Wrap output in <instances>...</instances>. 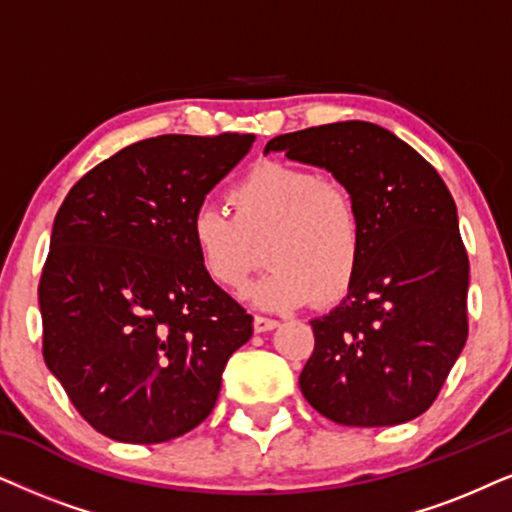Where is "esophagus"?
I'll list each match as a JSON object with an SVG mask.
<instances>
[{"label":"esophagus","instance_id":"1","mask_svg":"<svg viewBox=\"0 0 512 512\" xmlns=\"http://www.w3.org/2000/svg\"><path fill=\"white\" fill-rule=\"evenodd\" d=\"M278 326L276 319H267V316H255L252 319V328H255V333H267V331H274Z\"/></svg>","mask_w":512,"mask_h":512}]
</instances>
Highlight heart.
Here are the masks:
<instances>
[{
    "mask_svg": "<svg viewBox=\"0 0 512 512\" xmlns=\"http://www.w3.org/2000/svg\"><path fill=\"white\" fill-rule=\"evenodd\" d=\"M234 215L198 205L191 243L200 267L224 290H241L260 267H271L248 290L264 309H295L347 293L364 255V222L352 193L323 174L288 163L255 165L229 193Z\"/></svg>",
    "mask_w": 512,
    "mask_h": 512,
    "instance_id": "b5f03b06",
    "label": "heart"
}]
</instances>
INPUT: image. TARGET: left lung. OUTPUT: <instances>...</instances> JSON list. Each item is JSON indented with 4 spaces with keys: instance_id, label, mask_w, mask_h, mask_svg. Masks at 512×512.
Wrapping results in <instances>:
<instances>
[{
    "instance_id": "obj_1",
    "label": "left lung",
    "mask_w": 512,
    "mask_h": 512,
    "mask_svg": "<svg viewBox=\"0 0 512 512\" xmlns=\"http://www.w3.org/2000/svg\"><path fill=\"white\" fill-rule=\"evenodd\" d=\"M323 167L352 193L364 255L347 295L312 321L304 399L349 428H385L432 406L468 340L470 262L435 167L373 122L274 137L264 148Z\"/></svg>"
}]
</instances>
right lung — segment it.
<instances>
[{"label": "right lung", "instance_id": "1", "mask_svg": "<svg viewBox=\"0 0 512 512\" xmlns=\"http://www.w3.org/2000/svg\"><path fill=\"white\" fill-rule=\"evenodd\" d=\"M255 134H163L122 148L63 200L40 278L42 354L101 435L160 444L210 416L252 316L215 286L191 217Z\"/></svg>", "mask_w": 512, "mask_h": 512}]
</instances>
